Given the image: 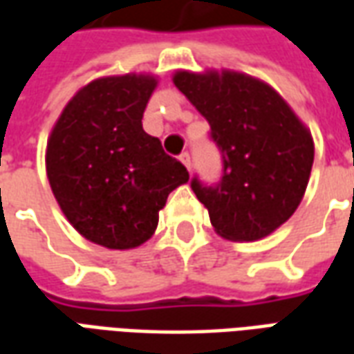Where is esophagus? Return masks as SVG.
I'll use <instances>...</instances> for the list:
<instances>
[{
  "instance_id": "obj_1",
  "label": "esophagus",
  "mask_w": 354,
  "mask_h": 354,
  "mask_svg": "<svg viewBox=\"0 0 354 354\" xmlns=\"http://www.w3.org/2000/svg\"><path fill=\"white\" fill-rule=\"evenodd\" d=\"M180 161L184 162L185 169L192 170V157H189V153H187V151H184V153L180 155Z\"/></svg>"
}]
</instances>
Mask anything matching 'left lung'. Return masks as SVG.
Here are the masks:
<instances>
[{"label": "left lung", "mask_w": 354, "mask_h": 354, "mask_svg": "<svg viewBox=\"0 0 354 354\" xmlns=\"http://www.w3.org/2000/svg\"><path fill=\"white\" fill-rule=\"evenodd\" d=\"M174 85L210 124L223 174L218 185L193 178L192 189L223 239L250 243L296 212L311 176V131L266 81L233 72L180 70Z\"/></svg>", "instance_id": "8db88e82"}]
</instances>
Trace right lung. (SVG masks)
Instances as JSON below:
<instances>
[{"label":"right lung","mask_w":354,"mask_h":354,"mask_svg":"<svg viewBox=\"0 0 354 354\" xmlns=\"http://www.w3.org/2000/svg\"><path fill=\"white\" fill-rule=\"evenodd\" d=\"M157 77L108 75L80 88L50 131L45 167L50 189L75 231L94 245H144L159 210L189 174L142 129Z\"/></svg>","instance_id":"add662e5"}]
</instances>
